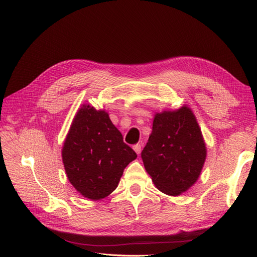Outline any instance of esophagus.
Listing matches in <instances>:
<instances>
[{"label": "esophagus", "instance_id": "1", "mask_svg": "<svg viewBox=\"0 0 257 257\" xmlns=\"http://www.w3.org/2000/svg\"><path fill=\"white\" fill-rule=\"evenodd\" d=\"M133 150L136 151L138 154H140L141 151H142V145H140V144L134 145V146H133Z\"/></svg>", "mask_w": 257, "mask_h": 257}]
</instances>
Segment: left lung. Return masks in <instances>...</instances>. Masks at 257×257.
I'll use <instances>...</instances> for the list:
<instances>
[{
  "label": "left lung",
  "mask_w": 257,
  "mask_h": 257,
  "mask_svg": "<svg viewBox=\"0 0 257 257\" xmlns=\"http://www.w3.org/2000/svg\"><path fill=\"white\" fill-rule=\"evenodd\" d=\"M205 157L203 138L190 108L155 115L142 159L160 192L178 196L188 190L197 181Z\"/></svg>",
  "instance_id": "left-lung-1"
}]
</instances>
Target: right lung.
Here are the masks:
<instances>
[{
    "instance_id": "obj_1",
    "label": "right lung",
    "mask_w": 257,
    "mask_h": 257,
    "mask_svg": "<svg viewBox=\"0 0 257 257\" xmlns=\"http://www.w3.org/2000/svg\"><path fill=\"white\" fill-rule=\"evenodd\" d=\"M108 113L83 105L77 112L62 149L70 182L90 200L111 194L124 169L137 158Z\"/></svg>"
}]
</instances>
